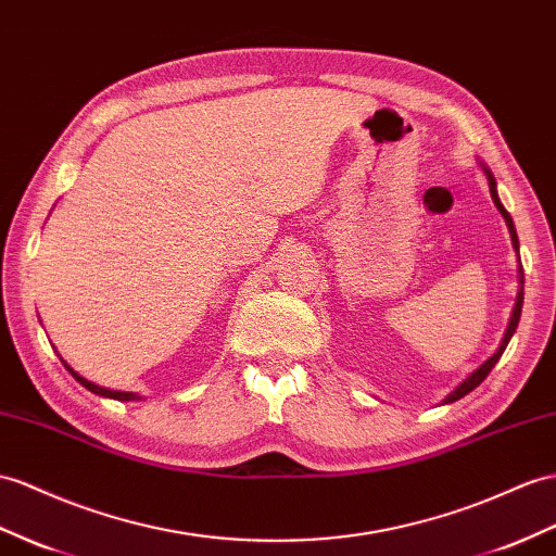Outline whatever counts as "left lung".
I'll use <instances>...</instances> for the list:
<instances>
[{"instance_id": "obj_1", "label": "left lung", "mask_w": 556, "mask_h": 556, "mask_svg": "<svg viewBox=\"0 0 556 556\" xmlns=\"http://www.w3.org/2000/svg\"><path fill=\"white\" fill-rule=\"evenodd\" d=\"M481 168H483V174H486V178H489V190H491V199H493V204L497 206V211H501V216L505 218V223H507V230H509V237H511V247H515V251H519V237H517V230H515V223H511V216L507 213V208L501 204V197H497V190H495V178H493V174L491 170L481 164ZM521 305H523V267L519 265V291H517V303H515V309H511V317H509V324H507V331H505V338L501 340V348H497L495 352H493V357H489L486 362H483L475 374H469L458 388H455L446 400H444V404H451V402H458L460 396H465V394H469L472 392L475 388H479L481 382H483V378H486L489 374H491V368L497 364V359L503 357V352H505V348H507V343H509V338L515 336V331H517V324H519V317H521Z\"/></svg>"}]
</instances>
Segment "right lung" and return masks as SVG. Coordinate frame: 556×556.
Wrapping results in <instances>:
<instances>
[{
    "mask_svg": "<svg viewBox=\"0 0 556 556\" xmlns=\"http://www.w3.org/2000/svg\"><path fill=\"white\" fill-rule=\"evenodd\" d=\"M63 362V359H61ZM65 364V368L70 374H73V378L79 382V386H84L87 388L89 392H93V394H101V396H108V400H117V402H138L140 400V394H136V392H117V390H108V388H101V386H96V382H91V380H87V378H81L75 368H70L67 366V362H63Z\"/></svg>",
    "mask_w": 556,
    "mask_h": 556,
    "instance_id": "add662e5",
    "label": "right lung"
}]
</instances>
